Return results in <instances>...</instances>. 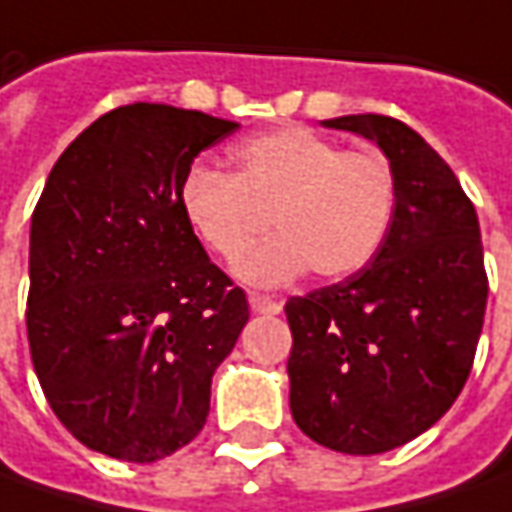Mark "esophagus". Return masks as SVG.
I'll return each instance as SVG.
<instances>
[{
  "label": "esophagus",
  "instance_id": "34e87169",
  "mask_svg": "<svg viewBox=\"0 0 512 512\" xmlns=\"http://www.w3.org/2000/svg\"><path fill=\"white\" fill-rule=\"evenodd\" d=\"M249 305H252V311H257V314H280L283 311V302L274 300V297H269V294H249Z\"/></svg>",
  "mask_w": 512,
  "mask_h": 512
}]
</instances>
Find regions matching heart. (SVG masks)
Returning a JSON list of instances; mask_svg holds the SVG:
<instances>
[{
  "instance_id": "b5f03b06",
  "label": "heart",
  "mask_w": 512,
  "mask_h": 512,
  "mask_svg": "<svg viewBox=\"0 0 512 512\" xmlns=\"http://www.w3.org/2000/svg\"><path fill=\"white\" fill-rule=\"evenodd\" d=\"M232 173L196 165L179 204L207 249L232 260L275 221L284 232L238 260L255 285H283L314 269L342 280L370 266L398 210V182L375 148H342L305 125H283L232 148Z\"/></svg>"
}]
</instances>
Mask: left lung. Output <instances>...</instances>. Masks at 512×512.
Masks as SVG:
<instances>
[{
    "instance_id": "8db88e82",
    "label": "left lung",
    "mask_w": 512,
    "mask_h": 512,
    "mask_svg": "<svg viewBox=\"0 0 512 512\" xmlns=\"http://www.w3.org/2000/svg\"><path fill=\"white\" fill-rule=\"evenodd\" d=\"M322 125L387 154L398 210L370 266L285 302L291 415L319 446L384 454L431 429L471 375L488 305L479 218L454 170L401 120Z\"/></svg>"
}]
</instances>
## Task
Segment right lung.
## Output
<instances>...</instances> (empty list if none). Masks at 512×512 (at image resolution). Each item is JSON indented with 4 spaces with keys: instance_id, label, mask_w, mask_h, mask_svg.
I'll list each match as a JSON object with an SVG mask.
<instances>
[{
    "instance_id": "obj_1",
    "label": "right lung",
    "mask_w": 512,
    "mask_h": 512,
    "mask_svg": "<svg viewBox=\"0 0 512 512\" xmlns=\"http://www.w3.org/2000/svg\"><path fill=\"white\" fill-rule=\"evenodd\" d=\"M238 123L162 103L97 117L47 176L30 224L27 342L83 446L154 462L210 415V381L249 319L179 204L193 159Z\"/></svg>"
}]
</instances>
